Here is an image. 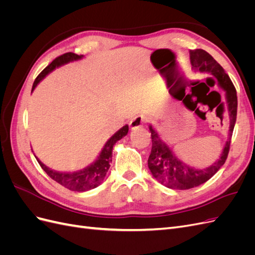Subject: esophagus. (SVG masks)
<instances>
[{
    "label": "esophagus",
    "mask_w": 255,
    "mask_h": 255,
    "mask_svg": "<svg viewBox=\"0 0 255 255\" xmlns=\"http://www.w3.org/2000/svg\"><path fill=\"white\" fill-rule=\"evenodd\" d=\"M146 120V117L143 115H139V116H136V117L134 119L130 120L129 122V127L132 129H137L143 126V123L145 122Z\"/></svg>",
    "instance_id": "34e87169"
}]
</instances>
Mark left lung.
I'll return each mask as SVG.
<instances>
[{
	"mask_svg": "<svg viewBox=\"0 0 255 255\" xmlns=\"http://www.w3.org/2000/svg\"><path fill=\"white\" fill-rule=\"evenodd\" d=\"M189 58L192 70L213 76L217 81L218 87L225 91L230 127L228 140L223 146L218 160L204 169H198L177 157L169 144L161 139L156 129L152 127V125H149L152 138V149L148 159L150 171L154 179H156L164 186L181 190L194 188L205 183L226 163L230 149L231 136H232L235 127L237 115L236 90L223 68L210 54L201 49L189 51Z\"/></svg>",
	"mask_w": 255,
	"mask_h": 255,
	"instance_id": "obj_1",
	"label": "left lung"
}]
</instances>
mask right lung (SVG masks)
<instances>
[{"label": "right lung", "instance_id": "add662e5", "mask_svg": "<svg viewBox=\"0 0 255 255\" xmlns=\"http://www.w3.org/2000/svg\"><path fill=\"white\" fill-rule=\"evenodd\" d=\"M84 57V55H78V54L74 53H66L64 55H61L57 57L56 59H54L52 63L41 71V73L37 76L33 87H32V92L35 90L37 87V85L39 84L45 76L50 74L53 70H55L56 68L64 66L68 63H71V61L75 60H80ZM128 132V126L126 125L125 127H122L119 130H117L109 140L106 141L104 146L102 148L101 152H100L99 156L95 161L85 167L81 170L78 171H72V172H60L56 170H52L51 168L48 166H45L42 161L38 158L37 156L36 159L41 168L45 171L51 179H53L58 184L63 185L64 187L70 189L72 191H87L91 190L96 187H98L99 185H101L105 179L106 173L109 171V169L111 167V161H112V156H113V148L115 143L118 140H120L121 138L127 136ZM35 155V154H34Z\"/></svg>", "mask_w": 255, "mask_h": 255}]
</instances>
